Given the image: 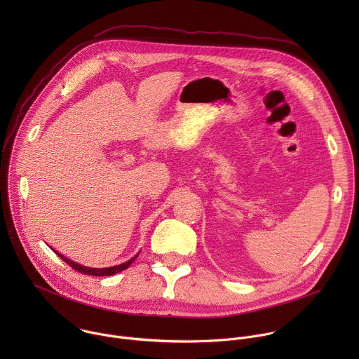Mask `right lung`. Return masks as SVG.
Returning a JSON list of instances; mask_svg holds the SVG:
<instances>
[{
    "mask_svg": "<svg viewBox=\"0 0 359 359\" xmlns=\"http://www.w3.org/2000/svg\"><path fill=\"white\" fill-rule=\"evenodd\" d=\"M54 250V248H53ZM54 252L55 254H58V257H61L65 263H68L69 264V267H72L74 270H76V271H79V273H82V274H88V276H96V277H104V276H114V274H116V273H121V271H123V270H126L135 260H136V257L139 255V252L135 255V257H132L130 260H128L126 263H122V264H119V266H114V267H107V269H92V267H85V266H81V264H78V263H75V262H72V260H69V259H67L65 255H62L61 252H58L57 250H54Z\"/></svg>",
    "mask_w": 359,
    "mask_h": 359,
    "instance_id": "1",
    "label": "right lung"
}]
</instances>
